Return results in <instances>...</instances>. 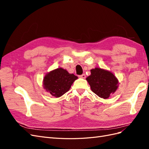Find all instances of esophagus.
Segmentation results:
<instances>
[{
  "label": "esophagus",
  "mask_w": 149,
  "mask_h": 149,
  "mask_svg": "<svg viewBox=\"0 0 149 149\" xmlns=\"http://www.w3.org/2000/svg\"><path fill=\"white\" fill-rule=\"evenodd\" d=\"M79 77L80 78L85 79V78H86V75H85V74H81V75H79Z\"/></svg>",
  "instance_id": "esophagus-1"
}]
</instances>
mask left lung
<instances>
[{"label": "left lung", "instance_id": "left-lung-1", "mask_svg": "<svg viewBox=\"0 0 149 149\" xmlns=\"http://www.w3.org/2000/svg\"><path fill=\"white\" fill-rule=\"evenodd\" d=\"M91 71V75L86 78L87 81L93 93L99 97L107 99L114 94L119 87V81L111 71L100 68Z\"/></svg>", "mask_w": 149, "mask_h": 149}]
</instances>
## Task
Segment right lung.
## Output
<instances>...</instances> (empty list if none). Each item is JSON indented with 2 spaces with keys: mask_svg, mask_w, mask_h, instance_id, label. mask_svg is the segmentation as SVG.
Segmentation results:
<instances>
[{
  "mask_svg": "<svg viewBox=\"0 0 149 149\" xmlns=\"http://www.w3.org/2000/svg\"><path fill=\"white\" fill-rule=\"evenodd\" d=\"M78 79L74 74L58 68L48 72L43 78V88L52 96L60 97L70 90L72 84Z\"/></svg>",
  "mask_w": 149,
  "mask_h": 149,
  "instance_id": "add662e5",
  "label": "right lung"
}]
</instances>
